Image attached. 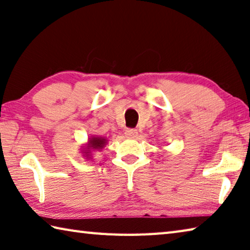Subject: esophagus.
<instances>
[{
	"instance_id": "1",
	"label": "esophagus",
	"mask_w": 250,
	"mask_h": 250,
	"mask_svg": "<svg viewBox=\"0 0 250 250\" xmlns=\"http://www.w3.org/2000/svg\"><path fill=\"white\" fill-rule=\"evenodd\" d=\"M125 134L126 138L134 139V138H136V136H138V131H136L135 129H126L125 132Z\"/></svg>"
}]
</instances>
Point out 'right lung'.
<instances>
[{
    "instance_id": "right-lung-1",
    "label": "right lung",
    "mask_w": 250,
    "mask_h": 250,
    "mask_svg": "<svg viewBox=\"0 0 250 250\" xmlns=\"http://www.w3.org/2000/svg\"><path fill=\"white\" fill-rule=\"evenodd\" d=\"M107 141L105 138H102V136H91L89 139V142H87V145L84 146L83 148V156L86 158H91V151L92 150H101L103 147L106 145Z\"/></svg>"
}]
</instances>
